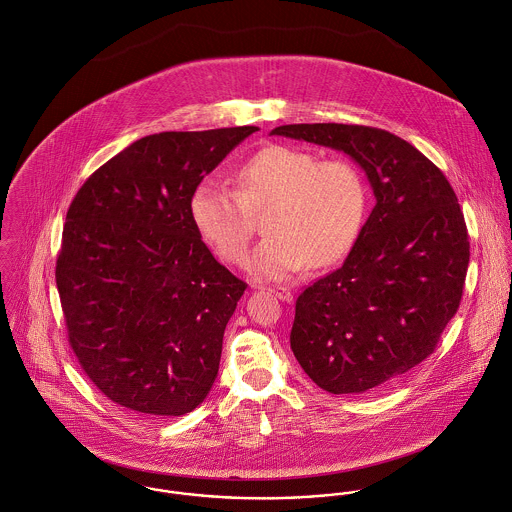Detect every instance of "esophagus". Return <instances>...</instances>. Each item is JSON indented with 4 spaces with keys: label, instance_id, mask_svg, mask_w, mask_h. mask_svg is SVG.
<instances>
[{
    "label": "esophagus",
    "instance_id": "esophagus-1",
    "mask_svg": "<svg viewBox=\"0 0 512 512\" xmlns=\"http://www.w3.org/2000/svg\"><path fill=\"white\" fill-rule=\"evenodd\" d=\"M270 292L274 293L280 301H286V303H290L293 299V293L290 288H284V286H280V288H274V290H270Z\"/></svg>",
    "mask_w": 512,
    "mask_h": 512
}]
</instances>
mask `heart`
I'll return each instance as SVG.
<instances>
[{
  "mask_svg": "<svg viewBox=\"0 0 512 512\" xmlns=\"http://www.w3.org/2000/svg\"><path fill=\"white\" fill-rule=\"evenodd\" d=\"M238 191L205 177L191 193L189 213L201 238L228 264L244 260L254 215L270 207L268 236L248 260L256 280H286L313 266H329L349 254L368 215L363 171L345 157L311 149L268 146L236 173Z\"/></svg>",
  "mask_w": 512,
  "mask_h": 512,
  "instance_id": "heart-1",
  "label": "heart"
}]
</instances>
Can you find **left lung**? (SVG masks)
I'll return each instance as SVG.
<instances>
[{"label":"left lung","mask_w":512,"mask_h":512,"mask_svg":"<svg viewBox=\"0 0 512 512\" xmlns=\"http://www.w3.org/2000/svg\"><path fill=\"white\" fill-rule=\"evenodd\" d=\"M272 136L347 153L376 205L343 266L299 293L293 355L331 394L388 386L428 359L457 313L469 236L438 167L406 140L349 124H290Z\"/></svg>","instance_id":"left-lung-1"}]
</instances>
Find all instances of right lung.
I'll return each instance as SVG.
<instances>
[{
  "instance_id": "add662e5",
  "label": "right lung",
  "mask_w": 512,
  "mask_h": 512,
  "mask_svg": "<svg viewBox=\"0 0 512 512\" xmlns=\"http://www.w3.org/2000/svg\"><path fill=\"white\" fill-rule=\"evenodd\" d=\"M256 126L161 132L122 149L78 189L57 288L74 355L96 388L147 418L183 416L213 388L246 284L215 260L191 193Z\"/></svg>"
}]
</instances>
